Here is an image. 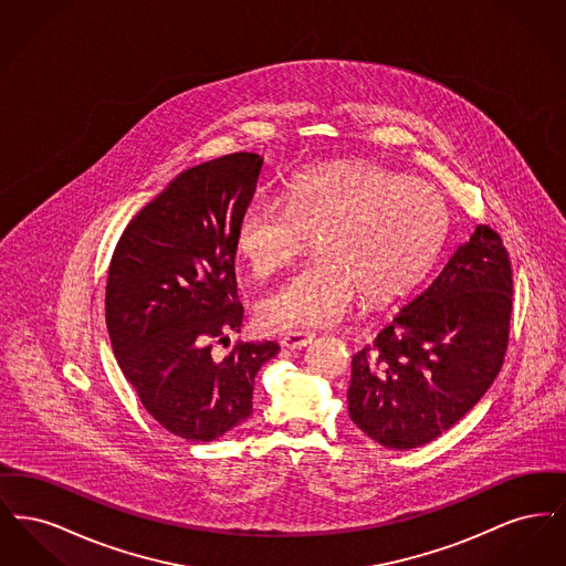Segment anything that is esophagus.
<instances>
[{"instance_id": "34e87169", "label": "esophagus", "mask_w": 566, "mask_h": 566, "mask_svg": "<svg viewBox=\"0 0 566 566\" xmlns=\"http://www.w3.org/2000/svg\"><path fill=\"white\" fill-rule=\"evenodd\" d=\"M312 339H314L312 331H289L280 337V344L282 348H289V350H301L307 344H312Z\"/></svg>"}]
</instances>
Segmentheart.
<instances>
[{"instance_id": "1", "label": "heart", "mask_w": 566, "mask_h": 566, "mask_svg": "<svg viewBox=\"0 0 566 566\" xmlns=\"http://www.w3.org/2000/svg\"><path fill=\"white\" fill-rule=\"evenodd\" d=\"M450 212L431 185L371 163H335L301 174L286 199L256 195L233 227V245L259 277L314 243L318 254L256 303L265 331L342 321L363 293L390 301L437 261Z\"/></svg>"}]
</instances>
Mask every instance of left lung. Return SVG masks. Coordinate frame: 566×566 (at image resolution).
I'll list each match as a JSON object with an SVG mask.
<instances>
[{
  "label": "left lung",
  "mask_w": 566,
  "mask_h": 566,
  "mask_svg": "<svg viewBox=\"0 0 566 566\" xmlns=\"http://www.w3.org/2000/svg\"><path fill=\"white\" fill-rule=\"evenodd\" d=\"M512 305L510 254L480 224L431 286L354 354L352 422L392 450L420 448L452 429L503 367Z\"/></svg>",
  "instance_id": "8db88e82"
}]
</instances>
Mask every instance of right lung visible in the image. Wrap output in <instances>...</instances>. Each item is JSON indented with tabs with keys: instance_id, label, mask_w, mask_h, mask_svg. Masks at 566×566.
<instances>
[{
	"instance_id": "add662e5",
	"label": "right lung",
	"mask_w": 566,
	"mask_h": 566,
	"mask_svg": "<svg viewBox=\"0 0 566 566\" xmlns=\"http://www.w3.org/2000/svg\"><path fill=\"white\" fill-rule=\"evenodd\" d=\"M263 159L233 153L182 171L123 231L109 261L106 324L116 360L146 411L187 441H212L252 413L275 342L212 346L240 333L233 227Z\"/></svg>"
}]
</instances>
